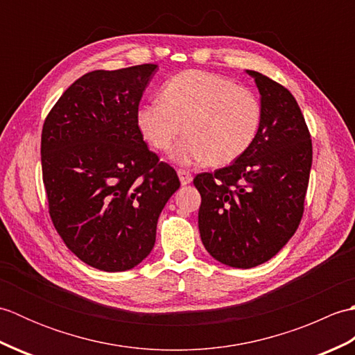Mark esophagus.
<instances>
[{"instance_id": "esophagus-1", "label": "esophagus", "mask_w": 355, "mask_h": 355, "mask_svg": "<svg viewBox=\"0 0 355 355\" xmlns=\"http://www.w3.org/2000/svg\"><path fill=\"white\" fill-rule=\"evenodd\" d=\"M178 177H180V183L183 186L189 184L192 182V173L186 169H178Z\"/></svg>"}]
</instances>
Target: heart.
<instances>
[{
  "label": "heart",
  "instance_id": "1",
  "mask_svg": "<svg viewBox=\"0 0 355 355\" xmlns=\"http://www.w3.org/2000/svg\"><path fill=\"white\" fill-rule=\"evenodd\" d=\"M137 128L150 146L173 150L182 164H230L243 157L259 132L262 107L248 88L216 73L187 70L164 82L160 99L141 105Z\"/></svg>",
  "mask_w": 355,
  "mask_h": 355
}]
</instances>
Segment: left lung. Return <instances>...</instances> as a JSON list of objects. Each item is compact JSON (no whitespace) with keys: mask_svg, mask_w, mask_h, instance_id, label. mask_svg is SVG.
Segmentation results:
<instances>
[{"mask_svg":"<svg viewBox=\"0 0 355 355\" xmlns=\"http://www.w3.org/2000/svg\"><path fill=\"white\" fill-rule=\"evenodd\" d=\"M261 94L262 122L247 153L230 166L198 173V227L206 250L225 266L252 268L288 243L304 215L313 145L293 94L247 70Z\"/></svg>","mask_w":355,"mask_h":355,"instance_id":"obj_1","label":"left lung"}]
</instances>
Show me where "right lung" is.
Wrapping results in <instances>:
<instances>
[{
	"label": "right lung",
	"instance_id": "right-lung-1",
	"mask_svg": "<svg viewBox=\"0 0 355 355\" xmlns=\"http://www.w3.org/2000/svg\"><path fill=\"white\" fill-rule=\"evenodd\" d=\"M155 69L143 64L84 74L42 126V182L53 225L97 270L125 271L145 259L158 216L180 187L175 169L148 149L135 120Z\"/></svg>",
	"mask_w": 355,
	"mask_h": 355
}]
</instances>
